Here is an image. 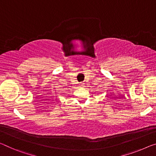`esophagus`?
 Wrapping results in <instances>:
<instances>
[{"label":"esophagus","mask_w":156,"mask_h":156,"mask_svg":"<svg viewBox=\"0 0 156 156\" xmlns=\"http://www.w3.org/2000/svg\"><path fill=\"white\" fill-rule=\"evenodd\" d=\"M83 86H84V83H80V87H83Z\"/></svg>","instance_id":"obj_1"}]
</instances>
